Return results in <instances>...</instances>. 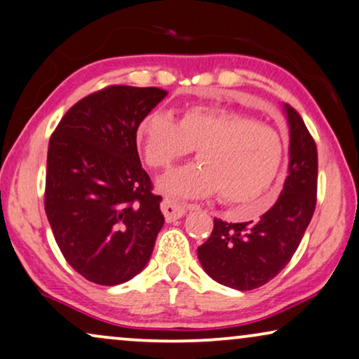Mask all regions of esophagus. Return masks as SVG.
I'll return each mask as SVG.
<instances>
[{
    "label": "esophagus",
    "mask_w": 359,
    "mask_h": 359,
    "mask_svg": "<svg viewBox=\"0 0 359 359\" xmlns=\"http://www.w3.org/2000/svg\"><path fill=\"white\" fill-rule=\"evenodd\" d=\"M161 208L167 222H174L177 219H180V217H184L185 212H187V205H185V203H180L169 197H165L164 201H162Z\"/></svg>",
    "instance_id": "1"
}]
</instances>
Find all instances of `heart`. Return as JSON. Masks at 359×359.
Instances as JSON below:
<instances>
[{
  "mask_svg": "<svg viewBox=\"0 0 359 359\" xmlns=\"http://www.w3.org/2000/svg\"><path fill=\"white\" fill-rule=\"evenodd\" d=\"M144 161L167 170L197 149L201 164L170 172L158 180L172 197H208L220 192L226 203H250L275 182L285 157L278 130L255 117L225 107L192 106L175 121L151 111L135 129Z\"/></svg>",
  "mask_w": 359,
  "mask_h": 359,
  "instance_id": "1",
  "label": "heart"
}]
</instances>
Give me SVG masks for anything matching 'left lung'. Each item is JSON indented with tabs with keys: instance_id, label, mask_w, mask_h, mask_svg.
<instances>
[{
	"instance_id": "8db88e82",
	"label": "left lung",
	"mask_w": 359,
	"mask_h": 359,
	"mask_svg": "<svg viewBox=\"0 0 359 359\" xmlns=\"http://www.w3.org/2000/svg\"><path fill=\"white\" fill-rule=\"evenodd\" d=\"M287 107L290 164L275 205L258 222L213 219L210 237L197 248L203 270L225 287L253 290L269 283L292 260L313 212L318 190V152L302 116Z\"/></svg>"
}]
</instances>
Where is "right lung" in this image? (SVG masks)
<instances>
[{
    "mask_svg": "<svg viewBox=\"0 0 359 359\" xmlns=\"http://www.w3.org/2000/svg\"><path fill=\"white\" fill-rule=\"evenodd\" d=\"M165 96L158 88L107 86L76 102L49 139L44 210L62 257L93 283L112 287L137 275L164 225L135 129Z\"/></svg>",
    "mask_w": 359,
    "mask_h": 359,
    "instance_id": "1",
    "label": "right lung"
}]
</instances>
